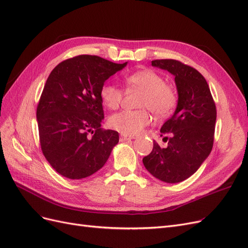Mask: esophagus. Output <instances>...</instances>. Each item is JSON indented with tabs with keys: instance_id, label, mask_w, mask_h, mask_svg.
Segmentation results:
<instances>
[{
	"instance_id": "esophagus-1",
	"label": "esophagus",
	"mask_w": 248,
	"mask_h": 248,
	"mask_svg": "<svg viewBox=\"0 0 248 248\" xmlns=\"http://www.w3.org/2000/svg\"><path fill=\"white\" fill-rule=\"evenodd\" d=\"M132 139H134V137H132V136H124V134H122L121 137H120V140H132Z\"/></svg>"
}]
</instances>
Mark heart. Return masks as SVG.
<instances>
[{"instance_id": "obj_1", "label": "heart", "mask_w": 248, "mask_h": 248, "mask_svg": "<svg viewBox=\"0 0 248 248\" xmlns=\"http://www.w3.org/2000/svg\"><path fill=\"white\" fill-rule=\"evenodd\" d=\"M124 84L129 91H141L137 106L139 109H125L111 115L108 125L124 136H134L141 131L151 121L148 109L158 118H166L175 109L178 103L176 89L164 80L155 70L141 69L124 77ZM100 99L109 109H117L122 103V89L111 82H106L100 88Z\"/></svg>"}]
</instances>
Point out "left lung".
Here are the masks:
<instances>
[{
    "label": "left lung",
    "instance_id": "obj_1",
    "mask_svg": "<svg viewBox=\"0 0 248 248\" xmlns=\"http://www.w3.org/2000/svg\"><path fill=\"white\" fill-rule=\"evenodd\" d=\"M152 65L175 76L178 106L161 127L166 148L153 141L142 158L150 174L167 183H179L198 170L213 147L216 107L208 82L193 67L178 60H154Z\"/></svg>",
    "mask_w": 248,
    "mask_h": 248
}]
</instances>
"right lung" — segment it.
Instances as JSON below:
<instances>
[{
  "label": "right lung",
  "mask_w": 248,
  "mask_h": 248,
  "mask_svg": "<svg viewBox=\"0 0 248 248\" xmlns=\"http://www.w3.org/2000/svg\"><path fill=\"white\" fill-rule=\"evenodd\" d=\"M126 64L80 55L59 63L50 72L36 116L42 153L60 175L87 178L108 159L119 133L100 127L104 112L99 92L104 81Z\"/></svg>",
  "instance_id": "add662e5"
}]
</instances>
